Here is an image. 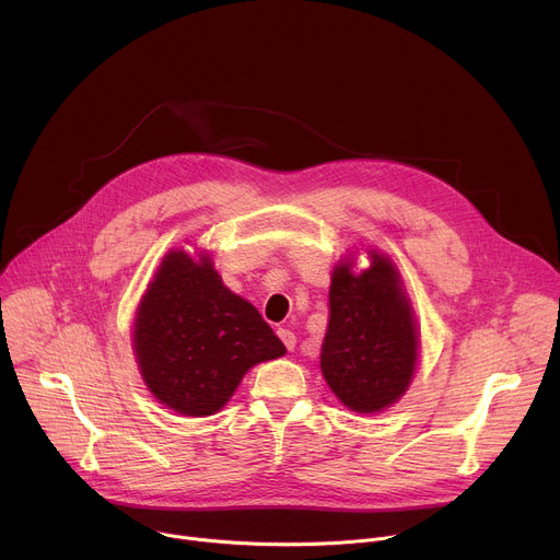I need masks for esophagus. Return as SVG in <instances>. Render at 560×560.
I'll return each instance as SVG.
<instances>
[{
    "label": "esophagus",
    "mask_w": 560,
    "mask_h": 560,
    "mask_svg": "<svg viewBox=\"0 0 560 560\" xmlns=\"http://www.w3.org/2000/svg\"><path fill=\"white\" fill-rule=\"evenodd\" d=\"M277 335H279V339L283 341V346H285L288 350H294V346H296V337H294V332H292V330H288V328H279V330H277Z\"/></svg>",
    "instance_id": "1"
}]
</instances>
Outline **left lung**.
I'll return each mask as SVG.
<instances>
[{
  "label": "left lung",
  "mask_w": 560,
  "mask_h": 560,
  "mask_svg": "<svg viewBox=\"0 0 560 560\" xmlns=\"http://www.w3.org/2000/svg\"><path fill=\"white\" fill-rule=\"evenodd\" d=\"M370 268L339 261L330 283V322L322 372L339 401L374 415L401 398L415 376L419 335L415 310L394 264L370 253Z\"/></svg>",
  "instance_id": "1"
}]
</instances>
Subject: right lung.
<instances>
[{"label":"right lung","instance_id":"obj_1","mask_svg":"<svg viewBox=\"0 0 560 560\" xmlns=\"http://www.w3.org/2000/svg\"><path fill=\"white\" fill-rule=\"evenodd\" d=\"M132 350L154 394L182 417L219 412L244 374L285 354L259 310L230 292L208 255L171 250L143 292Z\"/></svg>","mask_w":560,"mask_h":560}]
</instances>
